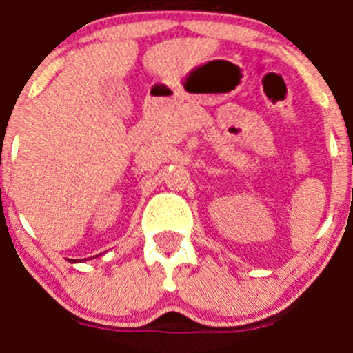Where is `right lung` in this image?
<instances>
[{
    "label": "right lung",
    "mask_w": 353,
    "mask_h": 353,
    "mask_svg": "<svg viewBox=\"0 0 353 353\" xmlns=\"http://www.w3.org/2000/svg\"><path fill=\"white\" fill-rule=\"evenodd\" d=\"M87 259H78V261H77V259H74V261H71V263H81V261H87Z\"/></svg>",
    "instance_id": "obj_1"
}]
</instances>
